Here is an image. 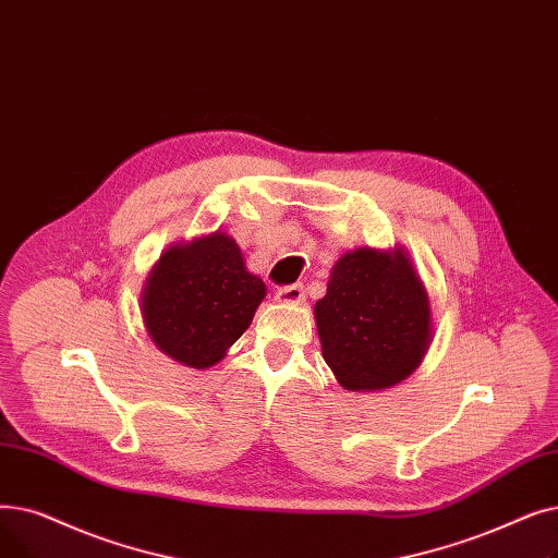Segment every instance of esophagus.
Segmentation results:
<instances>
[{"instance_id":"34e87169","label":"esophagus","mask_w":558,"mask_h":558,"mask_svg":"<svg viewBox=\"0 0 558 558\" xmlns=\"http://www.w3.org/2000/svg\"><path fill=\"white\" fill-rule=\"evenodd\" d=\"M277 300L288 302V304H300L306 300V290L302 283H290L277 290Z\"/></svg>"}]
</instances>
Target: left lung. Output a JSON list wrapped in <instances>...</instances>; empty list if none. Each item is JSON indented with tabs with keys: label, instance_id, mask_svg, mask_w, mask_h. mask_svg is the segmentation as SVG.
I'll return each instance as SVG.
<instances>
[{
	"label": "left lung",
	"instance_id": "obj_1",
	"mask_svg": "<svg viewBox=\"0 0 558 558\" xmlns=\"http://www.w3.org/2000/svg\"><path fill=\"white\" fill-rule=\"evenodd\" d=\"M429 300L404 250L348 252L315 304L323 356L348 390L407 379L429 348Z\"/></svg>",
	"mask_w": 558,
	"mask_h": 558
}]
</instances>
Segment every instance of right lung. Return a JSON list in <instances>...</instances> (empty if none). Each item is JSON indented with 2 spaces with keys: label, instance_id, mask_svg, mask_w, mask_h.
Returning <instances> with one entry per match:
<instances>
[{
  "label": "right lung",
  "instance_id": "1",
  "mask_svg": "<svg viewBox=\"0 0 558 558\" xmlns=\"http://www.w3.org/2000/svg\"><path fill=\"white\" fill-rule=\"evenodd\" d=\"M263 298L265 283L247 272L233 238L216 231L158 258L145 283L143 317L158 350L204 369L245 333Z\"/></svg>",
  "mask_w": 558,
  "mask_h": 558
}]
</instances>
